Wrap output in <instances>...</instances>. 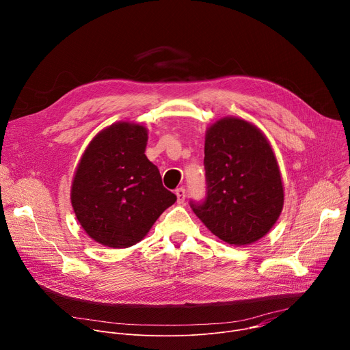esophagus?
<instances>
[{"label":"esophagus","instance_id":"1","mask_svg":"<svg viewBox=\"0 0 350 350\" xmlns=\"http://www.w3.org/2000/svg\"><path fill=\"white\" fill-rule=\"evenodd\" d=\"M174 193L177 196V204H184V201H185V189L184 188H177Z\"/></svg>","mask_w":350,"mask_h":350}]
</instances>
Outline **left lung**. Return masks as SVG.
<instances>
[{
    "instance_id": "obj_1",
    "label": "left lung",
    "mask_w": 350,
    "mask_h": 350,
    "mask_svg": "<svg viewBox=\"0 0 350 350\" xmlns=\"http://www.w3.org/2000/svg\"><path fill=\"white\" fill-rule=\"evenodd\" d=\"M208 195L191 202L208 230L230 245H251L263 238L284 206V185L273 148L251 122L227 116L205 135Z\"/></svg>"
}]
</instances>
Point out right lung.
<instances>
[{"label": "right lung", "instance_id": "right-lung-1", "mask_svg": "<svg viewBox=\"0 0 350 350\" xmlns=\"http://www.w3.org/2000/svg\"><path fill=\"white\" fill-rule=\"evenodd\" d=\"M146 141L145 126L113 123L90 141L77 165L72 208L87 235L104 246L135 245L176 202L145 157Z\"/></svg>", "mask_w": 350, "mask_h": 350}]
</instances>
